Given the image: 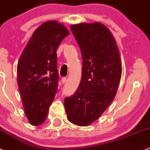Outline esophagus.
<instances>
[{"label": "esophagus", "instance_id": "1", "mask_svg": "<svg viewBox=\"0 0 150 150\" xmlns=\"http://www.w3.org/2000/svg\"><path fill=\"white\" fill-rule=\"evenodd\" d=\"M66 81H67L66 78L64 77V78H62V84H65V82H66Z\"/></svg>", "mask_w": 150, "mask_h": 150}]
</instances>
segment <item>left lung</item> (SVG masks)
<instances>
[{
	"instance_id": "obj_1",
	"label": "left lung",
	"mask_w": 150,
	"mask_h": 150,
	"mask_svg": "<svg viewBox=\"0 0 150 150\" xmlns=\"http://www.w3.org/2000/svg\"><path fill=\"white\" fill-rule=\"evenodd\" d=\"M82 57L79 88L64 106L67 119L79 126L97 120L113 101L122 77V60L116 41L99 22L71 25Z\"/></svg>"
}]
</instances>
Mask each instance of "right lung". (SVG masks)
Here are the masks:
<instances>
[{
  "mask_svg": "<svg viewBox=\"0 0 150 150\" xmlns=\"http://www.w3.org/2000/svg\"><path fill=\"white\" fill-rule=\"evenodd\" d=\"M68 35L61 23H43L34 31L20 57L18 85L24 112L33 126L45 122L55 97L59 78L57 50Z\"/></svg>",
  "mask_w": 150,
  "mask_h": 150,
  "instance_id": "obj_1",
  "label": "right lung"
}]
</instances>
